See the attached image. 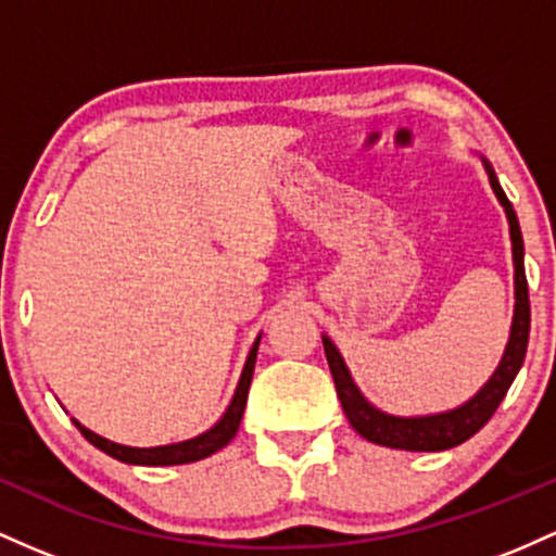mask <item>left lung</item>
I'll use <instances>...</instances> for the list:
<instances>
[{
	"label": "left lung",
	"instance_id": "1",
	"mask_svg": "<svg viewBox=\"0 0 556 556\" xmlns=\"http://www.w3.org/2000/svg\"><path fill=\"white\" fill-rule=\"evenodd\" d=\"M480 162L485 167V176H489L491 189L498 199V204L504 207L509 223V241H513V262H515V312H513V326H509V339L504 346L502 359H498L496 370L491 372V378L485 380L478 389L476 396L467 399L459 407L446 409V413L435 415H389L383 409H378L376 404L367 402V396L362 394L359 386L354 383L352 372H349L344 357L336 349L333 341L323 333V349H326V359L330 367V376H333L336 394L341 399V407L344 415L362 439L372 441L378 446L389 448H404V452H444V448L459 446L463 441L476 435L485 422L491 420V415L496 413V407L502 404V399L507 396L509 386L517 372H520L522 359H526L528 349V333H530V304H528V280H526V267H522V233L517 215L509 204L507 194H504L502 184H498L494 167L491 162L478 154Z\"/></svg>",
	"mask_w": 556,
	"mask_h": 556
}]
</instances>
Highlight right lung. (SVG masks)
<instances>
[{
	"mask_svg": "<svg viewBox=\"0 0 556 556\" xmlns=\"http://www.w3.org/2000/svg\"><path fill=\"white\" fill-rule=\"evenodd\" d=\"M260 339H262V333L257 336V341H254L252 349H249L244 370H241L239 386H236L228 409L223 413V417L215 422V426H212L210 430H204V433L194 435V439H186V441H178V444H165V446H147V448L123 446V444H115V441L104 439V435L93 433V430H89L86 426H80L78 420H73V422H76V428L84 433V439L89 441V444L102 448L104 454H110V457L121 459V463H126V465H149V467L186 465V463H197V459L210 457V454L220 452L223 446H228L230 439L236 435V430H239V426H241V417H244V409H247L249 386H252V376H254V362H257Z\"/></svg>",
	"mask_w": 556,
	"mask_h": 556,
	"instance_id": "1",
	"label": "right lung"
}]
</instances>
